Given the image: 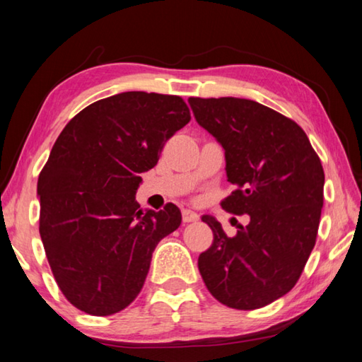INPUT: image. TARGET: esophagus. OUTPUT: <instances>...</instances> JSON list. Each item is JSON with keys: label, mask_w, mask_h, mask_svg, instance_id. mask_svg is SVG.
<instances>
[{"label": "esophagus", "mask_w": 362, "mask_h": 362, "mask_svg": "<svg viewBox=\"0 0 362 362\" xmlns=\"http://www.w3.org/2000/svg\"><path fill=\"white\" fill-rule=\"evenodd\" d=\"M182 218H183V222H185V223H189V222H196V220L199 218V216L196 212L189 211V209H183L182 211Z\"/></svg>", "instance_id": "obj_1"}]
</instances>
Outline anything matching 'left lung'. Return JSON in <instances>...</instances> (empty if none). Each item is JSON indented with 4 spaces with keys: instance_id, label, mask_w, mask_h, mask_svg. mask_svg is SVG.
Instances as JSON below:
<instances>
[{
    "instance_id": "1",
    "label": "left lung",
    "mask_w": 362,
    "mask_h": 362,
    "mask_svg": "<svg viewBox=\"0 0 362 362\" xmlns=\"http://www.w3.org/2000/svg\"><path fill=\"white\" fill-rule=\"evenodd\" d=\"M199 126L223 146L235 192L225 211L247 214L233 238L211 216L212 246L198 268L220 303L257 310L289 292L315 247L324 201L320 156L296 121L259 102L236 97H189Z\"/></svg>"
}]
</instances>
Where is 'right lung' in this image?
<instances>
[{"instance_id":"obj_1","label":"right lung","mask_w":362,"mask_h":362,"mask_svg":"<svg viewBox=\"0 0 362 362\" xmlns=\"http://www.w3.org/2000/svg\"><path fill=\"white\" fill-rule=\"evenodd\" d=\"M189 119L179 95L131 90L90 103L60 132L38 177L40 235L57 286L78 310L108 316L131 305L153 250L180 226L175 204L142 212L136 192Z\"/></svg>"}]
</instances>
